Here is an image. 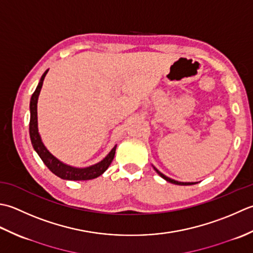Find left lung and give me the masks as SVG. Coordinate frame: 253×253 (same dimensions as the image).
Wrapping results in <instances>:
<instances>
[{"instance_id": "left-lung-1", "label": "left lung", "mask_w": 253, "mask_h": 253, "mask_svg": "<svg viewBox=\"0 0 253 253\" xmlns=\"http://www.w3.org/2000/svg\"><path fill=\"white\" fill-rule=\"evenodd\" d=\"M154 169L156 170V171H157V173L159 174V176H161L162 178H164L165 180H167L168 182H171V183H174V184H179V185H190V184H194L193 182H179V181H176V180H173V179H170V178H168V177L165 176L164 173H162V172L159 171V170H157L155 167H154Z\"/></svg>"}]
</instances>
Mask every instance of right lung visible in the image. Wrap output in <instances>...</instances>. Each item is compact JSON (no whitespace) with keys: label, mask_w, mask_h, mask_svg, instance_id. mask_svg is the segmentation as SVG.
Wrapping results in <instances>:
<instances>
[{"label":"right lung","mask_w":253,"mask_h":253,"mask_svg":"<svg viewBox=\"0 0 253 253\" xmlns=\"http://www.w3.org/2000/svg\"><path fill=\"white\" fill-rule=\"evenodd\" d=\"M48 73V70L44 72L43 75L41 76L39 84L37 88L34 91L30 99V121H29V134L32 144L35 148V151L38 153L41 161L44 163L51 171H52L55 176L60 177L61 179L65 180H90L99 177L100 174L104 173L108 167L110 166L111 162L113 161L116 154L117 145L111 149V152L108 154L105 159H102L100 163H98L94 166L87 167V168H75L71 167L61 163L59 159H56L53 155H51L47 148L44 147L43 143L41 142L40 135L38 133V123H37V102H38V96L40 94L41 87L43 84V80L45 74Z\"/></svg>","instance_id":"right-lung-1"}]
</instances>
